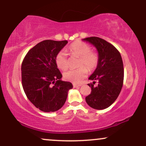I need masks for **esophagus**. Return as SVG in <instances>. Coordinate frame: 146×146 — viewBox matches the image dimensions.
<instances>
[{
  "label": "esophagus",
  "instance_id": "obj_1",
  "mask_svg": "<svg viewBox=\"0 0 146 146\" xmlns=\"http://www.w3.org/2000/svg\"><path fill=\"white\" fill-rule=\"evenodd\" d=\"M73 87H74V88H76V87H80L82 86L81 84H73Z\"/></svg>",
  "mask_w": 146,
  "mask_h": 146
}]
</instances>
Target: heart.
Here are the masks:
<instances>
[{
  "mask_svg": "<svg viewBox=\"0 0 146 146\" xmlns=\"http://www.w3.org/2000/svg\"><path fill=\"white\" fill-rule=\"evenodd\" d=\"M68 50L72 56L80 58L79 66L81 67L64 72V78L71 82L79 83L86 78L88 73L87 68L88 71H91L97 68L99 63V56L98 53L91 51V46L89 44L82 41H76L72 43L68 47ZM56 63L58 67L61 70H65L68 68V61L66 51L62 50L57 54Z\"/></svg>",
  "mask_w": 146,
  "mask_h": 146,
  "instance_id": "1",
  "label": "heart"
}]
</instances>
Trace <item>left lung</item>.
<instances>
[{
  "instance_id": "8db88e82",
  "label": "left lung",
  "mask_w": 146,
  "mask_h": 146,
  "mask_svg": "<svg viewBox=\"0 0 146 146\" xmlns=\"http://www.w3.org/2000/svg\"><path fill=\"white\" fill-rule=\"evenodd\" d=\"M83 40L94 45L99 56L98 66L88 78L93 80V84H88L91 87V93L85 100L94 109H105L117 100L123 86L124 71L121 54L113 44L102 38L90 37ZM96 81L98 84L95 86Z\"/></svg>"
}]
</instances>
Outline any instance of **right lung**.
<instances>
[{
    "mask_svg": "<svg viewBox=\"0 0 146 146\" xmlns=\"http://www.w3.org/2000/svg\"><path fill=\"white\" fill-rule=\"evenodd\" d=\"M67 40H46L28 51L21 66L22 84L27 98L37 108L48 113L58 110L64 104L69 82L62 81L56 57Z\"/></svg>",
    "mask_w": 146,
    "mask_h": 146,
    "instance_id": "right-lung-1",
    "label": "right lung"
}]
</instances>
